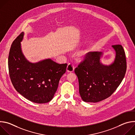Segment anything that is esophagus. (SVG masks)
<instances>
[{
    "mask_svg": "<svg viewBox=\"0 0 135 135\" xmlns=\"http://www.w3.org/2000/svg\"><path fill=\"white\" fill-rule=\"evenodd\" d=\"M66 70L67 72H73L74 70V67L73 65L71 64H69L67 65Z\"/></svg>",
    "mask_w": 135,
    "mask_h": 135,
    "instance_id": "34e87169",
    "label": "esophagus"
}]
</instances>
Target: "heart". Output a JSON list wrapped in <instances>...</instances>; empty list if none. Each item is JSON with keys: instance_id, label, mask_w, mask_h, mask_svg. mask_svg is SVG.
Here are the masks:
<instances>
[{"instance_id": "1", "label": "heart", "mask_w": 135, "mask_h": 135, "mask_svg": "<svg viewBox=\"0 0 135 135\" xmlns=\"http://www.w3.org/2000/svg\"><path fill=\"white\" fill-rule=\"evenodd\" d=\"M86 54H87V53L86 52H82V53H81V57H82V59H86Z\"/></svg>"}]
</instances>
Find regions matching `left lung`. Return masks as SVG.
I'll return each mask as SVG.
<instances>
[{
	"instance_id": "1",
	"label": "left lung",
	"mask_w": 135,
	"mask_h": 135,
	"mask_svg": "<svg viewBox=\"0 0 135 135\" xmlns=\"http://www.w3.org/2000/svg\"><path fill=\"white\" fill-rule=\"evenodd\" d=\"M115 52L114 61L109 65L100 61L103 53L91 52L75 69L79 83V92L85 102L97 103L104 100L117 90L127 70L125 52L122 45H112Z\"/></svg>"
}]
</instances>
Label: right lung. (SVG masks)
Instances as JSON below:
<instances>
[{
	"label": "right lung",
	"instance_id": "1",
	"mask_svg": "<svg viewBox=\"0 0 135 135\" xmlns=\"http://www.w3.org/2000/svg\"><path fill=\"white\" fill-rule=\"evenodd\" d=\"M24 34L21 33L11 45L8 61L11 80L15 90L28 100L48 103L53 98L67 65L57 64L51 59L29 62L21 49Z\"/></svg>",
	"mask_w": 135,
	"mask_h": 135
}]
</instances>
